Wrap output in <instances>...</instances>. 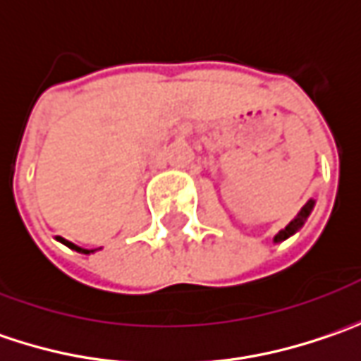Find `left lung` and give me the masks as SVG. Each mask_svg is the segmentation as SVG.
<instances>
[{"instance_id": "left-lung-1", "label": "left lung", "mask_w": 361, "mask_h": 361, "mask_svg": "<svg viewBox=\"0 0 361 361\" xmlns=\"http://www.w3.org/2000/svg\"><path fill=\"white\" fill-rule=\"evenodd\" d=\"M310 210H312V200H308L307 204H305V206L300 208V212H298V214L294 216V221L288 224L284 231H280V233L276 235V241H284V239H288L290 235H294V233H296V231H298V228L302 226V223L307 221V216L310 214Z\"/></svg>"}]
</instances>
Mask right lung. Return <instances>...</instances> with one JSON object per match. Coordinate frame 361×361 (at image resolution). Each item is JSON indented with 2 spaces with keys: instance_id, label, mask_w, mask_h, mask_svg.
<instances>
[{
  "instance_id": "right-lung-1",
  "label": "right lung",
  "mask_w": 361,
  "mask_h": 361,
  "mask_svg": "<svg viewBox=\"0 0 361 361\" xmlns=\"http://www.w3.org/2000/svg\"><path fill=\"white\" fill-rule=\"evenodd\" d=\"M59 241H63V243L67 245V247H71V249H75V251H81V253H90L87 249H81V247H77V245L69 243V241H65V239H59Z\"/></svg>"
}]
</instances>
